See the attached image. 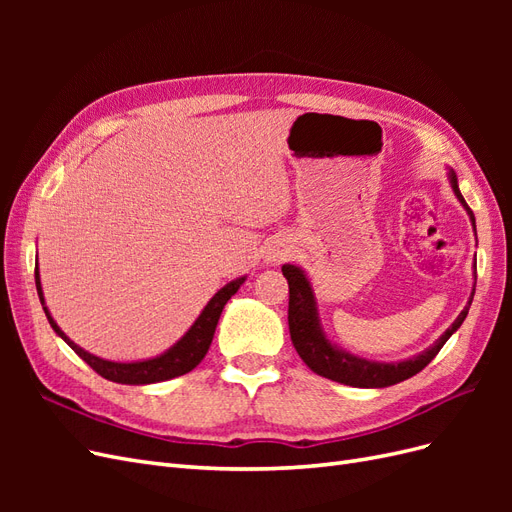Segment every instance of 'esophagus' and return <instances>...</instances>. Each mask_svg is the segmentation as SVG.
<instances>
[{"label":"esophagus","instance_id":"34e87169","mask_svg":"<svg viewBox=\"0 0 512 512\" xmlns=\"http://www.w3.org/2000/svg\"><path fill=\"white\" fill-rule=\"evenodd\" d=\"M277 258H282V256H280V254H277V256H273V260H277Z\"/></svg>","mask_w":512,"mask_h":512}]
</instances>
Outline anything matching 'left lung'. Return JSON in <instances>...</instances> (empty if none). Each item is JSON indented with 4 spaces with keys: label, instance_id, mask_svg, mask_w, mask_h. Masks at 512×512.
<instances>
[{
    "label": "left lung",
    "instance_id": "8db88e82",
    "mask_svg": "<svg viewBox=\"0 0 512 512\" xmlns=\"http://www.w3.org/2000/svg\"><path fill=\"white\" fill-rule=\"evenodd\" d=\"M448 177H451V188H453L455 196L459 198L463 209L468 211L470 220L474 224V230H476L474 213L459 192L457 175L451 170ZM282 273L288 280V288H290V299H288L290 339L303 359V363L312 369L314 374H318L322 378H329V380L342 382L348 386H359V389H384V386L404 382V380L416 376L421 369H425L433 359H436V354L448 342V337H451L461 327V322L466 320L468 309L472 305V297H474V292H472L468 305L463 307V312L451 324V329H446V333L438 339L436 344L429 346L421 354L412 356V359H408V361L376 363V361L359 359V356H354L350 352H344L337 346H333L320 327L314 290H312V286H309V280L305 277V273L294 265H284Z\"/></svg>",
    "mask_w": 512,
    "mask_h": 512
}]
</instances>
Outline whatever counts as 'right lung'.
Masks as SVG:
<instances>
[{
  "instance_id": "obj_1",
  "label": "right lung",
  "mask_w": 512,
  "mask_h": 512,
  "mask_svg": "<svg viewBox=\"0 0 512 512\" xmlns=\"http://www.w3.org/2000/svg\"><path fill=\"white\" fill-rule=\"evenodd\" d=\"M245 282V277H239V280L226 284L222 290L213 294V299L207 303V307L200 312L196 322L190 327V331L185 333L179 342L168 348L164 354L156 356V359H147V361H136V363H115V361H104L96 354H89L81 346H76L68 335L57 327V322L49 314V309L44 305L42 297V286H40V273L36 267V288H38V297L42 303V309L46 318H49V324L53 331L64 339V342L81 356V359L100 374L102 378L119 382V384H153V382H164L170 378H177L188 374L200 361L205 359V354L211 346V339L215 333V327H218V320L222 316V309L228 303V299L239 290V286Z\"/></svg>"
}]
</instances>
